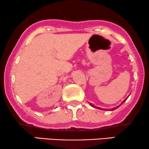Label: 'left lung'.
<instances>
[{"mask_svg":"<svg viewBox=\"0 0 149 149\" xmlns=\"http://www.w3.org/2000/svg\"><path fill=\"white\" fill-rule=\"evenodd\" d=\"M127 99V98H126V99H125V100H124V101H123V103H122V104H123V103H124V102L125 101H126V100ZM122 104H121V105H122ZM90 105H91L92 106V107H95V108H97V109H102V110H105V111H107V110H110V111H113V110H115L116 109H117V108L118 107H120V105L119 106H117V107H113V108H112V109H103V108H100V107H95V106H94V105H93V104H92V103H90Z\"/></svg>","mask_w":149,"mask_h":149,"instance_id":"left-lung-1","label":"left lung"}]
</instances>
